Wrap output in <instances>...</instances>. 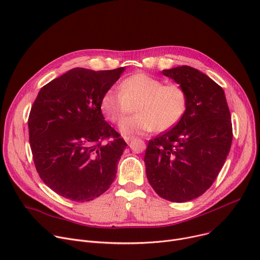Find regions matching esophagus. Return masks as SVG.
<instances>
[{
    "label": "esophagus",
    "mask_w": 260,
    "mask_h": 260,
    "mask_svg": "<svg viewBox=\"0 0 260 260\" xmlns=\"http://www.w3.org/2000/svg\"><path fill=\"white\" fill-rule=\"evenodd\" d=\"M134 139H135L134 137H124V140L126 141V142H127V143H129V142H131V141H132V140H134Z\"/></svg>",
    "instance_id": "34e87169"
}]
</instances>
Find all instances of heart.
<instances>
[{"label": "heart", "mask_w": 260, "mask_h": 260, "mask_svg": "<svg viewBox=\"0 0 260 260\" xmlns=\"http://www.w3.org/2000/svg\"><path fill=\"white\" fill-rule=\"evenodd\" d=\"M119 91H107L101 109L108 119L120 122L135 107L136 115L120 124L125 137L165 131L174 126L184 115L187 107L185 90L177 84H164L147 74H136L119 84Z\"/></svg>", "instance_id": "b5f03b06"}]
</instances>
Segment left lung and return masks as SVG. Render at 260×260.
Wrapping results in <instances>:
<instances>
[{
	"label": "left lung",
	"instance_id": "1",
	"mask_svg": "<svg viewBox=\"0 0 260 260\" xmlns=\"http://www.w3.org/2000/svg\"><path fill=\"white\" fill-rule=\"evenodd\" d=\"M161 74L185 90L187 107L176 125L148 142L146 175L158 196L185 202L205 193L221 171L232 143L231 115L222 87L198 69Z\"/></svg>",
	"mask_w": 260,
	"mask_h": 260
}]
</instances>
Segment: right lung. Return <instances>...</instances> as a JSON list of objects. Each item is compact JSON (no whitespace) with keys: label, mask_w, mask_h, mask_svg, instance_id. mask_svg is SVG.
I'll return each mask as SVG.
<instances>
[{"label":"right lung","mask_w":260,"mask_h":260,"mask_svg":"<svg viewBox=\"0 0 260 260\" xmlns=\"http://www.w3.org/2000/svg\"><path fill=\"white\" fill-rule=\"evenodd\" d=\"M113 70L73 68L43 86L29 115L35 168L58 195L87 202L104 194L115 179L125 141L101 109L104 94L120 78Z\"/></svg>","instance_id":"add662e5"}]
</instances>
